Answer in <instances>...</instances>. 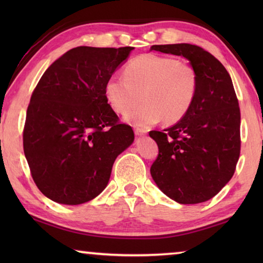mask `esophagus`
I'll list each match as a JSON object with an SVG mask.
<instances>
[{"mask_svg": "<svg viewBox=\"0 0 263 263\" xmlns=\"http://www.w3.org/2000/svg\"><path fill=\"white\" fill-rule=\"evenodd\" d=\"M135 133H136V136H138V137H142V136L146 135V132L142 130V128H139V127L135 128Z\"/></svg>", "mask_w": 263, "mask_h": 263, "instance_id": "34e87169", "label": "esophagus"}]
</instances>
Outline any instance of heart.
Listing matches in <instances>:
<instances>
[{
  "mask_svg": "<svg viewBox=\"0 0 263 263\" xmlns=\"http://www.w3.org/2000/svg\"><path fill=\"white\" fill-rule=\"evenodd\" d=\"M124 77H111L105 83V96L116 112L138 127H149L164 119L179 122L190 110L198 89V75L186 61L171 57L142 54L124 68Z\"/></svg>",
  "mask_w": 263,
  "mask_h": 263,
  "instance_id": "obj_1",
  "label": "heart"
}]
</instances>
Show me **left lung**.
<instances>
[{
    "mask_svg": "<svg viewBox=\"0 0 263 263\" xmlns=\"http://www.w3.org/2000/svg\"><path fill=\"white\" fill-rule=\"evenodd\" d=\"M151 50L184 57L198 75L197 94L184 117L162 132H149L159 147L151 175L177 203L209 201L233 176L240 155V109L232 80L199 46L169 44Z\"/></svg>",
    "mask_w": 263,
    "mask_h": 263,
    "instance_id": "8db88e82",
    "label": "left lung"
}]
</instances>
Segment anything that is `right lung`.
<instances>
[{
	"label": "right lung",
	"instance_id": "right-lung-1",
	"mask_svg": "<svg viewBox=\"0 0 263 263\" xmlns=\"http://www.w3.org/2000/svg\"><path fill=\"white\" fill-rule=\"evenodd\" d=\"M133 47L79 46L46 69L31 96L23 147L35 185L78 205L108 184L116 158L135 140L108 104L105 83Z\"/></svg>",
	"mask_w": 263,
	"mask_h": 263
}]
</instances>
